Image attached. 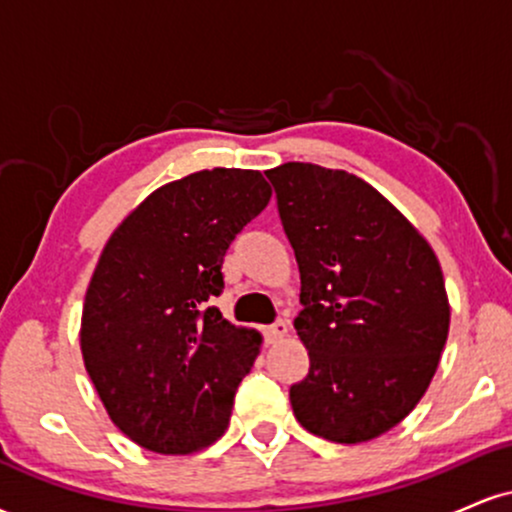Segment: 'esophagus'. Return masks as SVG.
Masks as SVG:
<instances>
[{"label": "esophagus", "mask_w": 512, "mask_h": 512, "mask_svg": "<svg viewBox=\"0 0 512 512\" xmlns=\"http://www.w3.org/2000/svg\"><path fill=\"white\" fill-rule=\"evenodd\" d=\"M286 334H289V322H286V320H276L274 325H269L267 330H264V337H267V342H279V339H284Z\"/></svg>", "instance_id": "1"}]
</instances>
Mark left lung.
<instances>
[{
  "label": "left lung",
  "mask_w": 512,
  "mask_h": 512,
  "mask_svg": "<svg viewBox=\"0 0 512 512\" xmlns=\"http://www.w3.org/2000/svg\"><path fill=\"white\" fill-rule=\"evenodd\" d=\"M296 252L303 310L293 320L310 370L291 385L298 424L366 443L419 404L448 339L436 252L366 180L315 166L267 170Z\"/></svg>",
  "instance_id": "8db88e82"
}]
</instances>
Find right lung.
Instances as JSON below:
<instances>
[{"mask_svg": "<svg viewBox=\"0 0 512 512\" xmlns=\"http://www.w3.org/2000/svg\"><path fill=\"white\" fill-rule=\"evenodd\" d=\"M269 197L260 170H199L151 192L105 243L81 354L113 424L146 450L187 455L228 428L262 337L207 301L223 291L228 245Z\"/></svg>", "mask_w": 512, "mask_h": 512, "instance_id": "1", "label": "right lung"}]
</instances>
